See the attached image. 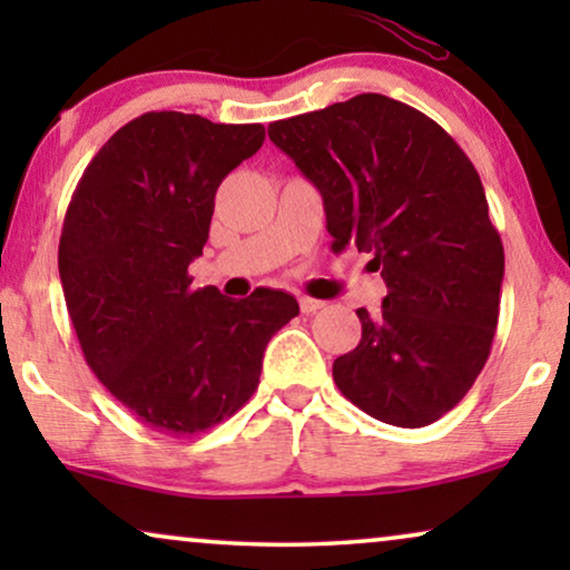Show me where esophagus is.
<instances>
[{"label":"esophagus","instance_id":"esophagus-1","mask_svg":"<svg viewBox=\"0 0 570 570\" xmlns=\"http://www.w3.org/2000/svg\"><path fill=\"white\" fill-rule=\"evenodd\" d=\"M326 306L324 301H316V298H308V295H303L301 298V311L306 316H311V314H316V311H322Z\"/></svg>","mask_w":570,"mask_h":570}]
</instances>
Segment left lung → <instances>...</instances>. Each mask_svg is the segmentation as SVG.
I'll return each instance as SVG.
<instances>
[{
  "label": "left lung",
  "mask_w": 570,
  "mask_h": 570,
  "mask_svg": "<svg viewBox=\"0 0 570 570\" xmlns=\"http://www.w3.org/2000/svg\"><path fill=\"white\" fill-rule=\"evenodd\" d=\"M267 131L322 191L332 252L357 246L386 283L379 316L357 308L363 337L334 361V384L381 423H435L480 376L501 308L503 244L472 160L379 92Z\"/></svg>",
  "instance_id": "left-lung-1"
}]
</instances>
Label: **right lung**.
<instances>
[{"mask_svg": "<svg viewBox=\"0 0 570 570\" xmlns=\"http://www.w3.org/2000/svg\"><path fill=\"white\" fill-rule=\"evenodd\" d=\"M262 142V124L142 114L100 147L67 207L59 275L85 361L158 433L194 435L236 415L272 334L298 316L283 291L230 301L189 277L217 186Z\"/></svg>", "mask_w": 570, "mask_h": 570, "instance_id": "right-lung-1", "label": "right lung"}]
</instances>
